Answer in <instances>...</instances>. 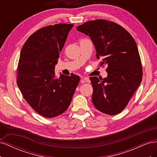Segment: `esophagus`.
Returning a JSON list of instances; mask_svg holds the SVG:
<instances>
[{
	"label": "esophagus",
	"mask_w": 157,
	"mask_h": 157,
	"mask_svg": "<svg viewBox=\"0 0 157 157\" xmlns=\"http://www.w3.org/2000/svg\"><path fill=\"white\" fill-rule=\"evenodd\" d=\"M80 82L81 83H90V80L89 78H81V80H80Z\"/></svg>",
	"instance_id": "esophagus-1"
}]
</instances>
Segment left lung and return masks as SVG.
Listing matches in <instances>:
<instances>
[{
	"label": "left lung",
	"instance_id": "obj_1",
	"mask_svg": "<svg viewBox=\"0 0 157 157\" xmlns=\"http://www.w3.org/2000/svg\"><path fill=\"white\" fill-rule=\"evenodd\" d=\"M77 30L90 37L100 66L107 65V77H90L92 102L98 110L115 115L124 109L139 87L143 71L134 39L124 28L104 20L89 21Z\"/></svg>",
	"mask_w": 157,
	"mask_h": 157
}]
</instances>
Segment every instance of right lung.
Here are the masks:
<instances>
[{"label":"right lung","instance_id":"1","mask_svg":"<svg viewBox=\"0 0 157 157\" xmlns=\"http://www.w3.org/2000/svg\"><path fill=\"white\" fill-rule=\"evenodd\" d=\"M73 27L59 23L42 28L29 37L20 52L17 86L31 107L46 118L67 110L80 81L75 75L55 76V65Z\"/></svg>","mask_w":157,"mask_h":157}]
</instances>
